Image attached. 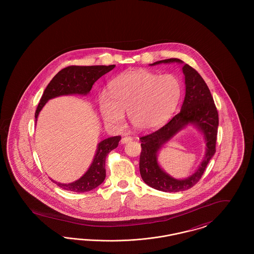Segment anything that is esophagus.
Instances as JSON below:
<instances>
[{
    "instance_id": "1",
    "label": "esophagus",
    "mask_w": 254,
    "mask_h": 254,
    "mask_svg": "<svg viewBox=\"0 0 254 254\" xmlns=\"http://www.w3.org/2000/svg\"><path fill=\"white\" fill-rule=\"evenodd\" d=\"M131 141H132V138H131V137H129V136H126V137L122 138L121 144L125 145V144H127V143L131 142Z\"/></svg>"
}]
</instances>
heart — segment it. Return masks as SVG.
Masks as SVG:
<instances>
[{
  "mask_svg": "<svg viewBox=\"0 0 254 254\" xmlns=\"http://www.w3.org/2000/svg\"><path fill=\"white\" fill-rule=\"evenodd\" d=\"M180 80L172 74L160 75L145 69L124 73L101 92L98 104L106 123L122 127L128 113L133 127L151 131L162 127L177 109L182 97Z\"/></svg>",
  "mask_w": 254,
  "mask_h": 254,
  "instance_id": "b5f03b06",
  "label": "heart"
}]
</instances>
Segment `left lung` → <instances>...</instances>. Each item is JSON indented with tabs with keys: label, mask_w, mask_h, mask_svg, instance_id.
Segmentation results:
<instances>
[{
	"label": "left lung",
	"mask_w": 254,
	"mask_h": 254,
	"mask_svg": "<svg viewBox=\"0 0 254 254\" xmlns=\"http://www.w3.org/2000/svg\"><path fill=\"white\" fill-rule=\"evenodd\" d=\"M163 63L182 64L183 61L171 58L158 61L150 65ZM183 73L185 75L186 95L180 112L161 128L140 138L142 146L139 164L141 177L149 187L165 192H178L192 188L201 179L208 162L216 151L219 117L213 98L204 79L193 67L185 64ZM188 124H193L203 133L207 145L205 156L193 175L185 180H175L165 173L157 164V151Z\"/></svg>",
	"instance_id": "obj_1"
}]
</instances>
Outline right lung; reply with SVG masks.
<instances>
[{
  "label": "right lung",
  "mask_w": 254,
  "mask_h": 254,
  "mask_svg": "<svg viewBox=\"0 0 254 254\" xmlns=\"http://www.w3.org/2000/svg\"><path fill=\"white\" fill-rule=\"evenodd\" d=\"M115 67L110 65H70L63 68L50 81L45 89L35 112V119L47 102L55 97L62 95L80 94L86 95L91 90L92 85L99 78L109 72ZM121 140V136L109 137L97 145L96 154L85 174L77 181L69 184H62L51 180L64 190L73 192H85L94 190L106 178V158L109 152L116 148Z\"/></svg>",
  "instance_id": "right-lung-1"
}]
</instances>
